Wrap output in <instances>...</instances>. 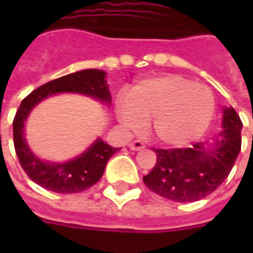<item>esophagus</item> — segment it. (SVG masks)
<instances>
[{
	"label": "esophagus",
	"instance_id": "1",
	"mask_svg": "<svg viewBox=\"0 0 253 253\" xmlns=\"http://www.w3.org/2000/svg\"><path fill=\"white\" fill-rule=\"evenodd\" d=\"M128 148L131 149V150H141V149L145 148V143L142 141H132V142L128 143Z\"/></svg>",
	"mask_w": 253,
	"mask_h": 253
}]
</instances>
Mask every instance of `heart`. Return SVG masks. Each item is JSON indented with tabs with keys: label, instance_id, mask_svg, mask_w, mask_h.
Returning <instances> with one entry per match:
<instances>
[{
	"label": "heart",
	"instance_id": "1",
	"mask_svg": "<svg viewBox=\"0 0 253 253\" xmlns=\"http://www.w3.org/2000/svg\"><path fill=\"white\" fill-rule=\"evenodd\" d=\"M214 111L210 89L177 74H165L134 86L118 107V115L130 128L152 119L150 132L157 141L183 146L206 131Z\"/></svg>",
	"mask_w": 253,
	"mask_h": 253
}]
</instances>
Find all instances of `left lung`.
Instances as JSON below:
<instances>
[{
    "label": "left lung",
    "mask_w": 253,
    "mask_h": 253,
    "mask_svg": "<svg viewBox=\"0 0 253 253\" xmlns=\"http://www.w3.org/2000/svg\"><path fill=\"white\" fill-rule=\"evenodd\" d=\"M222 131L212 142L187 149H153L154 168L143 183L157 195L175 202L201 201L228 177L241 149L243 123L233 107L222 111Z\"/></svg>",
    "instance_id": "8db88e82"
}]
</instances>
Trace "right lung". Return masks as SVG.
I'll return each mask as SVG.
<instances>
[{"instance_id": "right-lung-1", "label": "right lung", "mask_w": 253, "mask_h": 253, "mask_svg": "<svg viewBox=\"0 0 253 253\" xmlns=\"http://www.w3.org/2000/svg\"><path fill=\"white\" fill-rule=\"evenodd\" d=\"M58 93H81L111 104V93L105 72L85 69L42 85L25 97L13 121V142L23 169L32 181L46 190L59 194H74L88 190L100 180L108 160L119 150L97 138L84 153L65 163L43 161L27 143L24 126L27 118L42 100Z\"/></svg>"}]
</instances>
